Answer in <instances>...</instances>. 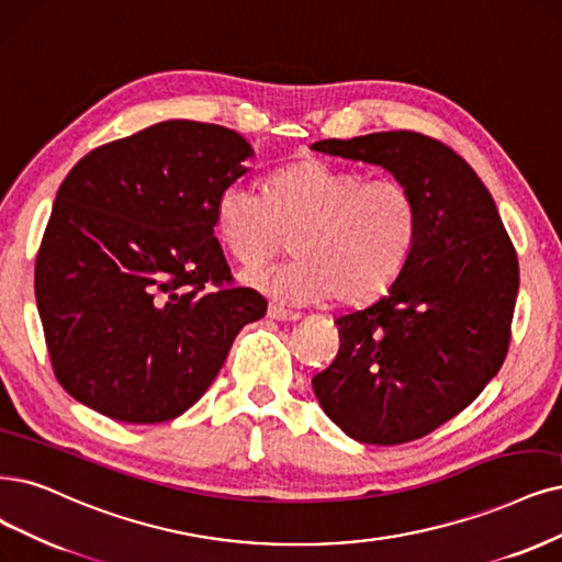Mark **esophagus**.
Returning <instances> with one entry per match:
<instances>
[{"instance_id": "34e87169", "label": "esophagus", "mask_w": 562, "mask_h": 562, "mask_svg": "<svg viewBox=\"0 0 562 562\" xmlns=\"http://www.w3.org/2000/svg\"><path fill=\"white\" fill-rule=\"evenodd\" d=\"M268 317L276 322H296L301 315L294 313V310H284L280 305H268Z\"/></svg>"}]
</instances>
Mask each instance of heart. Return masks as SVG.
I'll list each match as a JSON object with an SVG mask.
<instances>
[{
  "mask_svg": "<svg viewBox=\"0 0 562 562\" xmlns=\"http://www.w3.org/2000/svg\"><path fill=\"white\" fill-rule=\"evenodd\" d=\"M294 259L245 270L243 280L282 303L334 296L361 305L398 280L419 236V205L396 178L307 157L282 166L266 194L234 180L215 199V232L240 263L257 266L292 232Z\"/></svg>",
  "mask_w": 562,
  "mask_h": 562,
  "instance_id": "b5f03b06",
  "label": "heart"
}]
</instances>
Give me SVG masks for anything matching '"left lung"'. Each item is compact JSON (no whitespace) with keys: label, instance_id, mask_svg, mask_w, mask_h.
<instances>
[{"label":"left lung","instance_id":"obj_1","mask_svg":"<svg viewBox=\"0 0 562 562\" xmlns=\"http://www.w3.org/2000/svg\"><path fill=\"white\" fill-rule=\"evenodd\" d=\"M310 148L405 182L419 236L386 294L340 315L336 361L313 378L326 417L351 440L403 445L465 409L501 370L518 259L491 192L445 143L378 132Z\"/></svg>","mask_w":562,"mask_h":562}]
</instances>
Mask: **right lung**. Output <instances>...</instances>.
<instances>
[{
	"label": "right lung",
	"mask_w": 562,
	"mask_h": 562,
	"mask_svg": "<svg viewBox=\"0 0 562 562\" xmlns=\"http://www.w3.org/2000/svg\"><path fill=\"white\" fill-rule=\"evenodd\" d=\"M255 157L238 132L164 120L101 145L59 184L36 257V305L59 384L124 424H161L217 378L266 315L232 286L215 199Z\"/></svg>",
	"instance_id": "add662e5"
}]
</instances>
